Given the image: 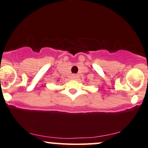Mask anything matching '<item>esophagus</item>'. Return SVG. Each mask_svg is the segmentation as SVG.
<instances>
[{
    "instance_id": "esophagus-1",
    "label": "esophagus",
    "mask_w": 148,
    "mask_h": 148,
    "mask_svg": "<svg viewBox=\"0 0 148 148\" xmlns=\"http://www.w3.org/2000/svg\"><path fill=\"white\" fill-rule=\"evenodd\" d=\"M77 77V75H76V74H72V78L73 79H76V78Z\"/></svg>"
}]
</instances>
